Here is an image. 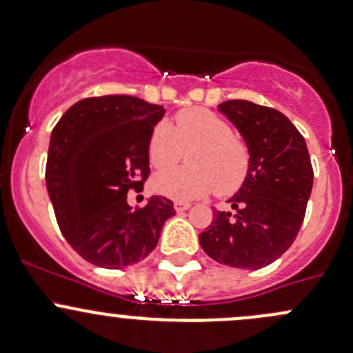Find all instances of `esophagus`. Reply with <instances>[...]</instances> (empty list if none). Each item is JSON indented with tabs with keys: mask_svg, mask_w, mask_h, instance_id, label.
<instances>
[{
	"mask_svg": "<svg viewBox=\"0 0 353 353\" xmlns=\"http://www.w3.org/2000/svg\"><path fill=\"white\" fill-rule=\"evenodd\" d=\"M189 203H183V201H176L174 203V210L177 211V213H183V211H186V210H189Z\"/></svg>",
	"mask_w": 353,
	"mask_h": 353,
	"instance_id": "1",
	"label": "esophagus"
}]
</instances>
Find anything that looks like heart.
Masks as SVG:
<instances>
[{
	"label": "heart",
	"mask_w": 353,
	"mask_h": 353,
	"mask_svg": "<svg viewBox=\"0 0 353 353\" xmlns=\"http://www.w3.org/2000/svg\"><path fill=\"white\" fill-rule=\"evenodd\" d=\"M188 152V164L159 174L152 188L167 198L188 201L211 191L228 196L247 179L250 150L233 135L230 123L213 111L188 108L176 114V127L159 121L147 143L148 162L157 170L176 165Z\"/></svg>",
	"instance_id": "heart-1"
}]
</instances>
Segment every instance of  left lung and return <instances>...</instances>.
<instances>
[{
	"label": "left lung",
	"instance_id": "obj_1",
	"mask_svg": "<svg viewBox=\"0 0 353 353\" xmlns=\"http://www.w3.org/2000/svg\"><path fill=\"white\" fill-rule=\"evenodd\" d=\"M250 150V170L235 211H213L199 243L213 261L236 269H262L281 257L301 228L313 188L306 142L281 111L245 99L220 103Z\"/></svg>",
	"mask_w": 353,
	"mask_h": 353
}]
</instances>
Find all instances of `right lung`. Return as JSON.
Masks as SVG:
<instances>
[{
    "mask_svg": "<svg viewBox=\"0 0 353 353\" xmlns=\"http://www.w3.org/2000/svg\"><path fill=\"white\" fill-rule=\"evenodd\" d=\"M164 106L125 94L77 101L52 130L46 183L59 228L89 264L105 269L143 261L176 214L170 199L127 203L150 174L147 143Z\"/></svg>",
    "mask_w": 353,
    "mask_h": 353,
    "instance_id": "1",
    "label": "right lung"
}]
</instances>
